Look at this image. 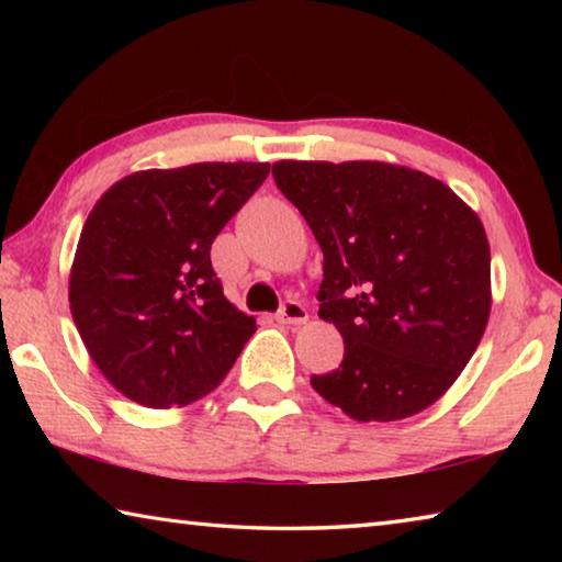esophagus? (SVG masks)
I'll return each instance as SVG.
<instances>
[{
  "label": "esophagus",
  "instance_id": "1",
  "mask_svg": "<svg viewBox=\"0 0 562 562\" xmlns=\"http://www.w3.org/2000/svg\"><path fill=\"white\" fill-rule=\"evenodd\" d=\"M274 317H278V322H282V325H302V322H307L310 315H307V307H304L302 302L284 300Z\"/></svg>",
  "mask_w": 562,
  "mask_h": 562
}]
</instances>
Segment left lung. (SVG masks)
Instances as JSON below:
<instances>
[{
  "instance_id": "left-lung-1",
  "label": "left lung",
  "mask_w": 562,
  "mask_h": 562,
  "mask_svg": "<svg viewBox=\"0 0 562 562\" xmlns=\"http://www.w3.org/2000/svg\"><path fill=\"white\" fill-rule=\"evenodd\" d=\"M274 183L325 252L319 317L345 359L312 389L357 422L431 406L469 364L491 312V250L441 180L376 160H280Z\"/></svg>"
}]
</instances>
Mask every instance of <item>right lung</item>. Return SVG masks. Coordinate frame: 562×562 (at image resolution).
I'll use <instances>...</instances> for the list:
<instances>
[{"label":"right lung","mask_w":562,"mask_h":562,"mask_svg":"<svg viewBox=\"0 0 562 562\" xmlns=\"http://www.w3.org/2000/svg\"><path fill=\"white\" fill-rule=\"evenodd\" d=\"M270 164L140 170L111 186L83 225L69 280L76 329L131 402L186 406L231 372L255 317L225 300L211 245Z\"/></svg>","instance_id":"add662e5"}]
</instances>
